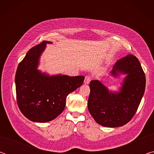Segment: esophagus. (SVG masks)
Segmentation results:
<instances>
[{
  "instance_id": "34e87169",
  "label": "esophagus",
  "mask_w": 154,
  "mask_h": 154,
  "mask_svg": "<svg viewBox=\"0 0 154 154\" xmlns=\"http://www.w3.org/2000/svg\"><path fill=\"white\" fill-rule=\"evenodd\" d=\"M91 80H92V77L90 76V75H87V76L85 77L84 83H85V84H88V83L90 82Z\"/></svg>"
}]
</instances>
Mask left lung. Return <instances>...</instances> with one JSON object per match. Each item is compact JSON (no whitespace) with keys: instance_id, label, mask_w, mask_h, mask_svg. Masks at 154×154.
Here are the masks:
<instances>
[{"instance_id":"obj_1","label":"left lung","mask_w":154,"mask_h":154,"mask_svg":"<svg viewBox=\"0 0 154 154\" xmlns=\"http://www.w3.org/2000/svg\"><path fill=\"white\" fill-rule=\"evenodd\" d=\"M127 74L119 92H109L98 80L90 83L88 108L98 124L105 127L122 126L136 113L145 89V75L139 60L128 54L118 60L111 73Z\"/></svg>"}]
</instances>
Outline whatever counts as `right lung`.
<instances>
[{
	"label": "right lung",
	"mask_w": 154,
	"mask_h": 154,
	"mask_svg": "<svg viewBox=\"0 0 154 154\" xmlns=\"http://www.w3.org/2000/svg\"><path fill=\"white\" fill-rule=\"evenodd\" d=\"M47 43L44 41L31 48L18 65L15 74L16 98L22 114L35 122H48L64 111L66 96L83 84V76H48L38 71L41 54Z\"/></svg>",
	"instance_id": "add662e5"
}]
</instances>
